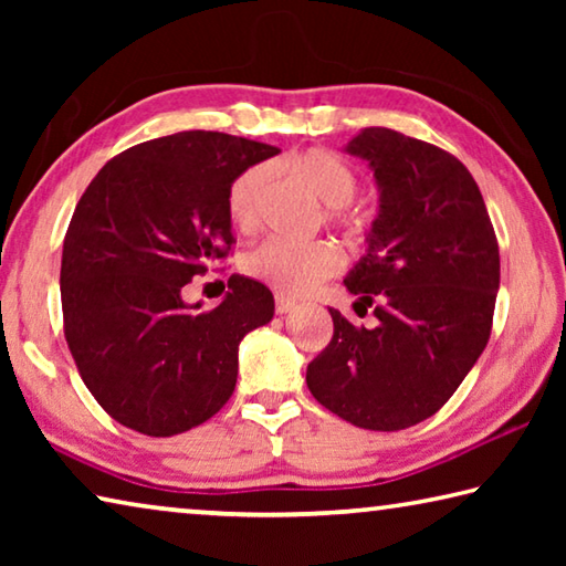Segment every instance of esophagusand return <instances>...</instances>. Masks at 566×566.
Here are the masks:
<instances>
[{
    "label": "esophagus",
    "mask_w": 566,
    "mask_h": 566,
    "mask_svg": "<svg viewBox=\"0 0 566 566\" xmlns=\"http://www.w3.org/2000/svg\"><path fill=\"white\" fill-rule=\"evenodd\" d=\"M294 306H296V302L290 300V296H284V294H276V296H274V310H276V314L292 312Z\"/></svg>",
    "instance_id": "obj_1"
}]
</instances>
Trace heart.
I'll use <instances>...</instances> for the list:
<instances>
[{
    "label": "heart",
    "instance_id": "b5f03b06",
    "mask_svg": "<svg viewBox=\"0 0 566 566\" xmlns=\"http://www.w3.org/2000/svg\"><path fill=\"white\" fill-rule=\"evenodd\" d=\"M314 195L329 207L327 219L337 227H352L349 202L359 179L347 161L327 149H306L284 161ZM272 185L270 165H252L239 171L227 191V212L239 232H254L264 219V202ZM244 272L280 294H306L342 270V254L332 242H292L272 237L244 254Z\"/></svg>",
    "mask_w": 566,
    "mask_h": 566
}]
</instances>
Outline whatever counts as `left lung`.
I'll return each mask as SVG.
<instances>
[{
	"label": "left lung",
	"mask_w": 566,
	"mask_h": 566,
	"mask_svg": "<svg viewBox=\"0 0 566 566\" xmlns=\"http://www.w3.org/2000/svg\"><path fill=\"white\" fill-rule=\"evenodd\" d=\"M369 161L379 214L349 272L354 312L329 310L334 334L306 367V387L334 415L375 432L419 424L447 405L492 334L500 244L474 177L454 155L387 127L347 145Z\"/></svg>",
	"instance_id": "left-lung-1"
}]
</instances>
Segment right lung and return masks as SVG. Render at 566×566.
Instances as JSON below:
<instances>
[{"label": "right lung", "mask_w": 566, "mask_h": 566, "mask_svg": "<svg viewBox=\"0 0 566 566\" xmlns=\"http://www.w3.org/2000/svg\"><path fill=\"white\" fill-rule=\"evenodd\" d=\"M274 155L232 134L177 132L112 157L76 202L60 274L64 337L119 424L181 434L232 397L239 342L274 317V296L232 274L224 302L199 312L181 286L232 252L229 185Z\"/></svg>", "instance_id": "obj_1"}]
</instances>
